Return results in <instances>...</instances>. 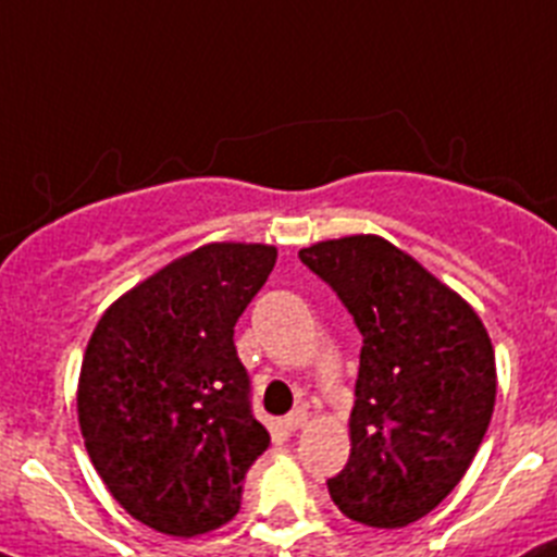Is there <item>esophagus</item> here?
Listing matches in <instances>:
<instances>
[{
	"instance_id": "34e87169",
	"label": "esophagus",
	"mask_w": 557,
	"mask_h": 557,
	"mask_svg": "<svg viewBox=\"0 0 557 557\" xmlns=\"http://www.w3.org/2000/svg\"><path fill=\"white\" fill-rule=\"evenodd\" d=\"M305 424H308V410H305V408H297L294 413H288L283 419L285 430H302Z\"/></svg>"
}]
</instances>
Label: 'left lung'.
I'll list each match as a JSON object with an SVG mask.
<instances>
[{
  "instance_id": "left-lung-1",
  "label": "left lung",
  "mask_w": 557,
  "mask_h": 557,
  "mask_svg": "<svg viewBox=\"0 0 557 557\" xmlns=\"http://www.w3.org/2000/svg\"><path fill=\"white\" fill-rule=\"evenodd\" d=\"M363 335L349 460L327 480L347 519L405 528L460 483L497 399L488 330L458 290L383 235L299 249Z\"/></svg>"
}]
</instances>
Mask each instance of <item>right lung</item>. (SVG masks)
Segmentation results:
<instances>
[{
  "mask_svg": "<svg viewBox=\"0 0 557 557\" xmlns=\"http://www.w3.org/2000/svg\"><path fill=\"white\" fill-rule=\"evenodd\" d=\"M277 263L272 244L210 242L124 290L77 380L94 469L133 519L174 539L222 528L269 447L233 327Z\"/></svg>",
  "mask_w": 557,
  "mask_h": 557,
  "instance_id": "obj_1",
  "label": "right lung"
}]
</instances>
